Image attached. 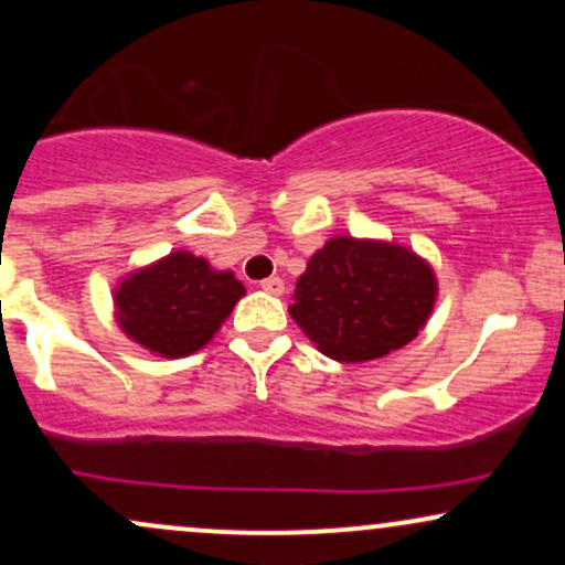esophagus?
<instances>
[{"label":"esophagus","instance_id":"esophagus-1","mask_svg":"<svg viewBox=\"0 0 565 565\" xmlns=\"http://www.w3.org/2000/svg\"><path fill=\"white\" fill-rule=\"evenodd\" d=\"M260 289L263 291H268V295H276V297H281L284 295V281L278 276H274V278H265V281H260Z\"/></svg>","mask_w":565,"mask_h":565}]
</instances>
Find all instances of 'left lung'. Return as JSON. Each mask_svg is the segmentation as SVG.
<instances>
[{
	"instance_id": "1",
	"label": "left lung",
	"mask_w": 565,
	"mask_h": 565,
	"mask_svg": "<svg viewBox=\"0 0 565 565\" xmlns=\"http://www.w3.org/2000/svg\"><path fill=\"white\" fill-rule=\"evenodd\" d=\"M438 284L423 257L401 244L334 236L297 278L291 319L329 359H382L425 327Z\"/></svg>"
}]
</instances>
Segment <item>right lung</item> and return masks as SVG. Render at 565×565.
<instances>
[{
	"label": "right lung",
	"instance_id": "obj_1",
	"mask_svg": "<svg viewBox=\"0 0 565 565\" xmlns=\"http://www.w3.org/2000/svg\"><path fill=\"white\" fill-rule=\"evenodd\" d=\"M244 291L231 270H215L191 252H172L119 284L116 319L138 345L164 359H183L215 337Z\"/></svg>",
	"mask_w": 565,
	"mask_h": 565
}]
</instances>
